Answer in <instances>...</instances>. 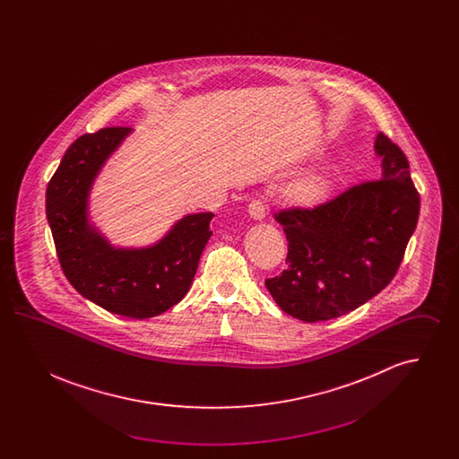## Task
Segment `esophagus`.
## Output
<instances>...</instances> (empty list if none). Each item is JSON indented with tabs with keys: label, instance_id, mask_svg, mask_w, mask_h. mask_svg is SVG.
<instances>
[{
	"label": "esophagus",
	"instance_id": "esophagus-1",
	"mask_svg": "<svg viewBox=\"0 0 459 459\" xmlns=\"http://www.w3.org/2000/svg\"><path fill=\"white\" fill-rule=\"evenodd\" d=\"M247 212H249L251 219L255 220H263L264 215H266V208H264V204H263L260 199H253L249 203V206H247Z\"/></svg>",
	"mask_w": 459,
	"mask_h": 459
}]
</instances>
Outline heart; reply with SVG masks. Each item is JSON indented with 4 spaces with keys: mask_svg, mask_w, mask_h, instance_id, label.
Here are the masks:
<instances>
[{
    "mask_svg": "<svg viewBox=\"0 0 459 459\" xmlns=\"http://www.w3.org/2000/svg\"><path fill=\"white\" fill-rule=\"evenodd\" d=\"M333 186V175L328 170L311 172L292 178L284 186V196L296 204H315L327 196Z\"/></svg>",
    "mask_w": 459,
    "mask_h": 459,
    "instance_id": "heart-1",
    "label": "heart"
}]
</instances>
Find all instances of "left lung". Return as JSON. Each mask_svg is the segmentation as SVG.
<instances>
[{
  "instance_id": "8db88e82",
  "label": "left lung",
  "mask_w": 459,
  "mask_h": 459,
  "mask_svg": "<svg viewBox=\"0 0 459 459\" xmlns=\"http://www.w3.org/2000/svg\"><path fill=\"white\" fill-rule=\"evenodd\" d=\"M380 178L315 208L284 210L287 268L264 285L287 315L324 322L365 305L393 281L420 215L408 158L377 134Z\"/></svg>"
}]
</instances>
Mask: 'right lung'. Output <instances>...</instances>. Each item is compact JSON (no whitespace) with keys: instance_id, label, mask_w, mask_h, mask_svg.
<instances>
[{"instance_id":"add662e5","label":"right lung","mask_w":459,"mask_h":459,"mask_svg":"<svg viewBox=\"0 0 459 459\" xmlns=\"http://www.w3.org/2000/svg\"><path fill=\"white\" fill-rule=\"evenodd\" d=\"M131 132L107 127L74 141L48 184L46 217L74 289L109 313L143 320L161 315L187 294L215 215H186L146 247L113 246L89 220V195Z\"/></svg>"}]
</instances>
